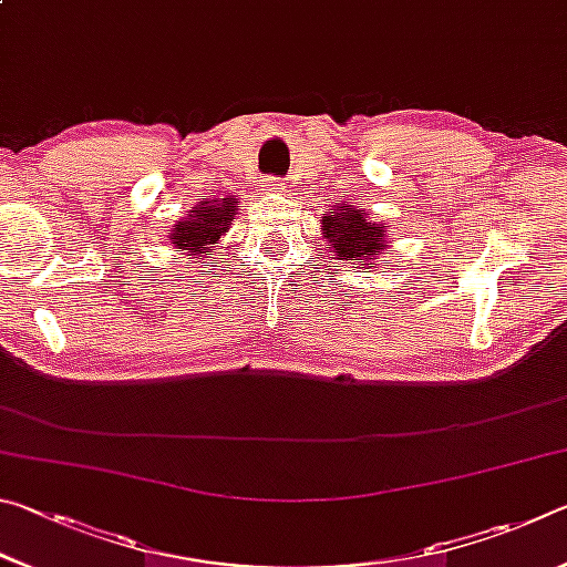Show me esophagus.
<instances>
[{"mask_svg": "<svg viewBox=\"0 0 567 567\" xmlns=\"http://www.w3.org/2000/svg\"><path fill=\"white\" fill-rule=\"evenodd\" d=\"M265 192H280L282 189V179L280 177H265L262 179Z\"/></svg>", "mask_w": 567, "mask_h": 567, "instance_id": "esophagus-1", "label": "esophagus"}]
</instances>
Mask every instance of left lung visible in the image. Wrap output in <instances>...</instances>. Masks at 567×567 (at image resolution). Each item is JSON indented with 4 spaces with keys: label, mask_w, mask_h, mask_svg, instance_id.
<instances>
[{
    "label": "left lung",
    "mask_w": 567,
    "mask_h": 567,
    "mask_svg": "<svg viewBox=\"0 0 567 567\" xmlns=\"http://www.w3.org/2000/svg\"><path fill=\"white\" fill-rule=\"evenodd\" d=\"M322 235L338 260H364V270H370L372 260L385 249V227L368 223L362 209L352 205L322 217Z\"/></svg>",
    "instance_id": "1"
}]
</instances>
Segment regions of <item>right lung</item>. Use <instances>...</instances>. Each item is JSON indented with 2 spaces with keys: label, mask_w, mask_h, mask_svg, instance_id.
<instances>
[{
  "label": "right lung",
  "mask_w": 567,
  "mask_h": 567,
  "mask_svg": "<svg viewBox=\"0 0 567 567\" xmlns=\"http://www.w3.org/2000/svg\"><path fill=\"white\" fill-rule=\"evenodd\" d=\"M235 219V199H215V203H203L192 209V215L185 217V223H177L172 227L169 239L177 252L187 249L189 255L209 252V247L217 245V239L229 229V223Z\"/></svg>",
  "instance_id": "obj_1"
}]
</instances>
